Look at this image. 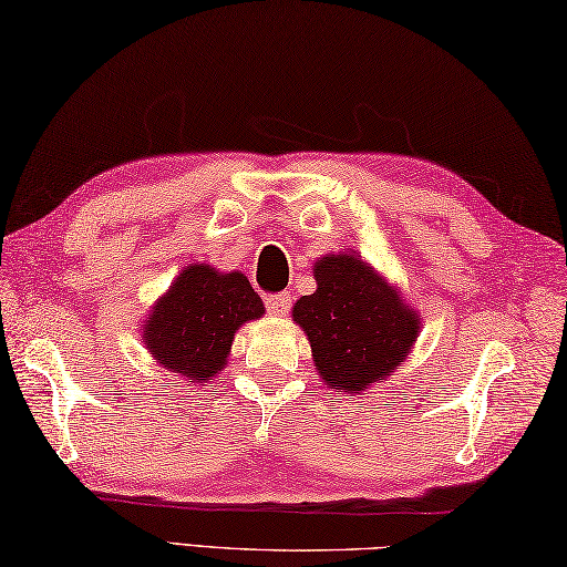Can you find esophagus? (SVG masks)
Listing matches in <instances>:
<instances>
[{
  "instance_id": "34e87169",
  "label": "esophagus",
  "mask_w": 567,
  "mask_h": 567,
  "mask_svg": "<svg viewBox=\"0 0 567 567\" xmlns=\"http://www.w3.org/2000/svg\"><path fill=\"white\" fill-rule=\"evenodd\" d=\"M290 305H292V297L287 292L270 295L268 299H265V309H268L275 317H285L287 311H290Z\"/></svg>"
}]
</instances>
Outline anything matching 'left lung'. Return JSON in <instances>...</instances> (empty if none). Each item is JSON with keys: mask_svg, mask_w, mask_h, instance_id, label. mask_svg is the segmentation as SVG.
I'll return each mask as SVG.
<instances>
[{"mask_svg": "<svg viewBox=\"0 0 567 567\" xmlns=\"http://www.w3.org/2000/svg\"><path fill=\"white\" fill-rule=\"evenodd\" d=\"M315 277L317 292L297 299L292 317L307 333L317 370L333 390H368L404 363L419 319L351 252L319 260Z\"/></svg>", "mask_w": 567, "mask_h": 567, "instance_id": "left-lung-1", "label": "left lung"}]
</instances>
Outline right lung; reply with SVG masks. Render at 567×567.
<instances>
[{"label":"right lung","instance_id":"obj_1","mask_svg":"<svg viewBox=\"0 0 567 567\" xmlns=\"http://www.w3.org/2000/svg\"><path fill=\"white\" fill-rule=\"evenodd\" d=\"M262 311L246 275L189 265L153 307L143 341L165 370L189 382L212 380L226 365L236 329Z\"/></svg>","mask_w":567,"mask_h":567}]
</instances>
